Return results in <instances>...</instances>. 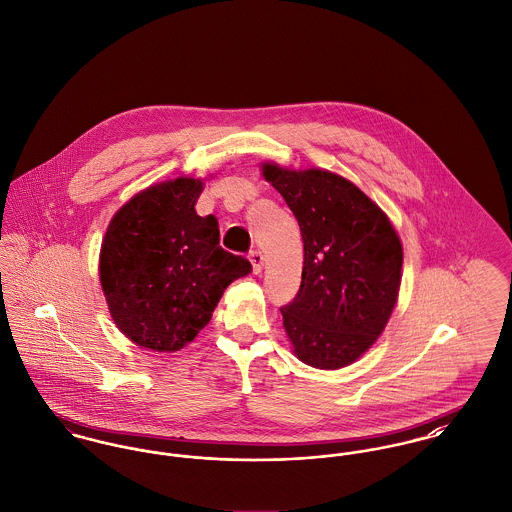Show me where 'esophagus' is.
<instances>
[{"label":"esophagus","instance_id":"1","mask_svg":"<svg viewBox=\"0 0 512 512\" xmlns=\"http://www.w3.org/2000/svg\"><path fill=\"white\" fill-rule=\"evenodd\" d=\"M249 263L255 275H259L263 271V253L261 251H251L249 253Z\"/></svg>","mask_w":512,"mask_h":512}]
</instances>
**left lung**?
Listing matches in <instances>:
<instances>
[{
  "instance_id": "left-lung-1",
  "label": "left lung",
  "mask_w": 512,
  "mask_h": 512,
  "mask_svg": "<svg viewBox=\"0 0 512 512\" xmlns=\"http://www.w3.org/2000/svg\"><path fill=\"white\" fill-rule=\"evenodd\" d=\"M263 175L286 200L304 239L298 294L280 308L296 356L343 368L384 331L394 310L403 251L388 216L351 181L275 163Z\"/></svg>"
}]
</instances>
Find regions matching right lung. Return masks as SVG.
<instances>
[{"instance_id": "obj_1", "label": "right lung", "mask_w": 512, "mask_h": 512, "mask_svg": "<svg viewBox=\"0 0 512 512\" xmlns=\"http://www.w3.org/2000/svg\"><path fill=\"white\" fill-rule=\"evenodd\" d=\"M202 183L179 177L126 202L101 247V286L118 329L136 345L173 353L210 321L230 282L251 271L220 247L216 216H198Z\"/></svg>"}]
</instances>
